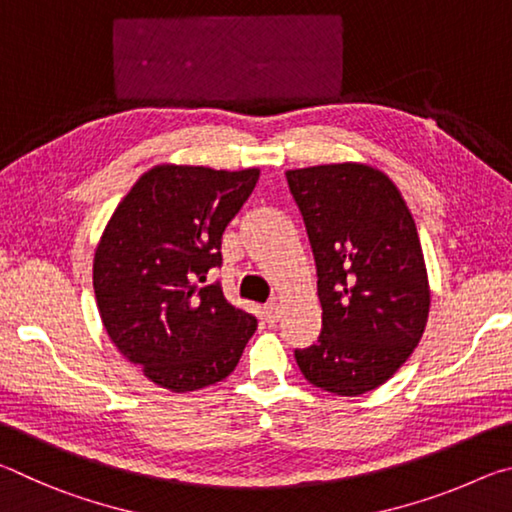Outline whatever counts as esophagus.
<instances>
[{
    "label": "esophagus",
    "mask_w": 512,
    "mask_h": 512,
    "mask_svg": "<svg viewBox=\"0 0 512 512\" xmlns=\"http://www.w3.org/2000/svg\"><path fill=\"white\" fill-rule=\"evenodd\" d=\"M280 316H282V305L280 302H268V305L264 307V318H266V323L268 325H275L277 320H280Z\"/></svg>",
    "instance_id": "esophagus-1"
}]
</instances>
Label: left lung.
Masks as SVG:
<instances>
[{
  "instance_id": "left-lung-1",
  "label": "left lung",
  "mask_w": 512,
  "mask_h": 512,
  "mask_svg": "<svg viewBox=\"0 0 512 512\" xmlns=\"http://www.w3.org/2000/svg\"><path fill=\"white\" fill-rule=\"evenodd\" d=\"M318 271L323 332L296 350L309 384L357 397L391 379L427 327L431 289L400 189L363 162L287 171Z\"/></svg>"
}]
</instances>
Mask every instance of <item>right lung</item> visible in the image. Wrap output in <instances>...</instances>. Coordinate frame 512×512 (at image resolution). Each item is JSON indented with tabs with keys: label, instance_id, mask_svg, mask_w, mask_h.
<instances>
[{
	"label": "right lung",
	"instance_id": "obj_1",
	"mask_svg": "<svg viewBox=\"0 0 512 512\" xmlns=\"http://www.w3.org/2000/svg\"><path fill=\"white\" fill-rule=\"evenodd\" d=\"M257 178L255 167L155 164L121 198L94 250V296L110 341L171 393L228 377L257 329L219 284L201 287Z\"/></svg>",
	"mask_w": 512,
	"mask_h": 512
}]
</instances>
